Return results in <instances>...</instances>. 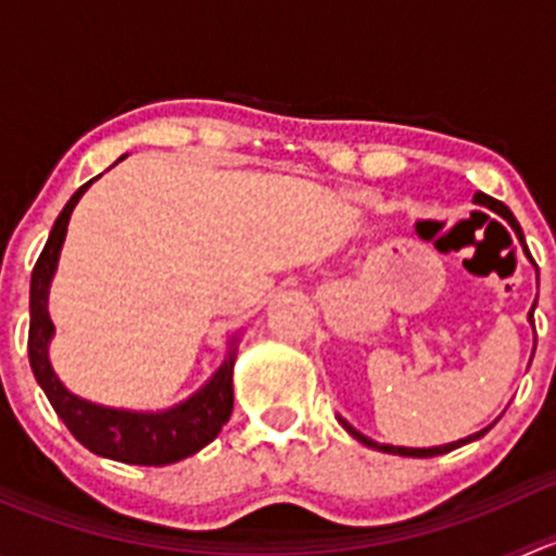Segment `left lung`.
Returning <instances> with one entry per match:
<instances>
[{
    "instance_id": "left-lung-1",
    "label": "left lung",
    "mask_w": 556,
    "mask_h": 556,
    "mask_svg": "<svg viewBox=\"0 0 556 556\" xmlns=\"http://www.w3.org/2000/svg\"><path fill=\"white\" fill-rule=\"evenodd\" d=\"M473 201L476 204H481V206H486V210H492V212H497V215L503 217V220H508V226L514 228V231H517V239L521 242V247H525V237H521V228H519V223L514 220V215H511V210H508L506 204H501V201H495V199H490V195H484V193H476L473 195ZM525 252H527V247H525ZM535 304H538V299H535ZM535 304H532V309H530V314H527V319H530L532 323V312H535ZM341 422V428L346 430V433L350 435H355L357 441H361V444H366V446H371V450H379V452H387V454H401V457H435V454H446V452H452V450H457V446H463V444H470V441H476V439H481V435L486 433V430L492 428V425L497 422H492V425H486V428H481L479 433H473V435H468V439H459V441H452V444H444V446H428V450H414V446H392V444H379V441H374V439H368V435H363L361 430H355L352 428L350 422H346L344 417H336Z\"/></svg>"
}]
</instances>
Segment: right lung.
Segmentation results:
<instances>
[{
	"mask_svg": "<svg viewBox=\"0 0 556 556\" xmlns=\"http://www.w3.org/2000/svg\"><path fill=\"white\" fill-rule=\"evenodd\" d=\"M121 155L117 161H123ZM115 161V164H117ZM112 164V166H115ZM102 177V174H99ZM99 177L88 179L83 188L75 190L61 215L55 217L53 231L45 242L42 255L37 257V266L31 271V299H29V363L35 371L39 387L48 395L50 406L61 417V422L72 430L77 441L86 450H91L99 457L117 459L128 465H169L190 457L199 450H204L210 441L217 439L223 425L231 419L233 412V363L239 352V336L233 333L228 339V352L223 357L220 368L206 379L193 395L185 401L174 403L161 412H134V408H115L102 406V403L86 401L64 387L59 374L50 366V341L55 336V325L48 312L50 282L59 268L61 247L66 239V226L75 212L77 201L83 199L88 188Z\"/></svg>",
	"mask_w": 556,
	"mask_h": 556,
	"instance_id": "obj_1",
	"label": "right lung"
}]
</instances>
